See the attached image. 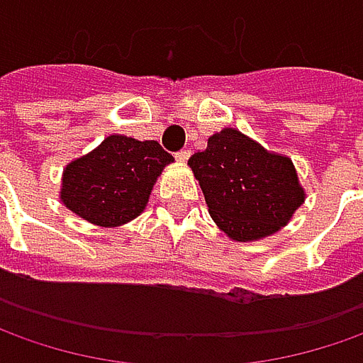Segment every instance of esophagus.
<instances>
[{"label": "esophagus", "instance_id": "34e87169", "mask_svg": "<svg viewBox=\"0 0 363 363\" xmlns=\"http://www.w3.org/2000/svg\"><path fill=\"white\" fill-rule=\"evenodd\" d=\"M189 156H191V150H181L177 154V160H179V162H186Z\"/></svg>", "mask_w": 363, "mask_h": 363}]
</instances>
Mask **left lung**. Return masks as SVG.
<instances>
[{
    "instance_id": "8db88e82",
    "label": "left lung",
    "mask_w": 363,
    "mask_h": 363,
    "mask_svg": "<svg viewBox=\"0 0 363 363\" xmlns=\"http://www.w3.org/2000/svg\"><path fill=\"white\" fill-rule=\"evenodd\" d=\"M189 166L213 221L233 242H258L280 231L307 199L289 156L266 150L235 128L209 135Z\"/></svg>"
}]
</instances>
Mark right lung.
<instances>
[{
    "mask_svg": "<svg viewBox=\"0 0 363 363\" xmlns=\"http://www.w3.org/2000/svg\"><path fill=\"white\" fill-rule=\"evenodd\" d=\"M174 158L154 140L111 134L62 170L60 201L99 228H119L146 209L152 189Z\"/></svg>",
    "mask_w": 363,
    "mask_h": 363,
    "instance_id": "obj_1",
    "label": "right lung"
}]
</instances>
